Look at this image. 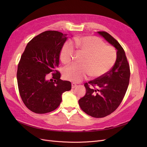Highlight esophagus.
Wrapping results in <instances>:
<instances>
[{
    "instance_id": "34e87169",
    "label": "esophagus",
    "mask_w": 147,
    "mask_h": 147,
    "mask_svg": "<svg viewBox=\"0 0 147 147\" xmlns=\"http://www.w3.org/2000/svg\"><path fill=\"white\" fill-rule=\"evenodd\" d=\"M77 86V84H76L74 83H72V88H76Z\"/></svg>"
}]
</instances>
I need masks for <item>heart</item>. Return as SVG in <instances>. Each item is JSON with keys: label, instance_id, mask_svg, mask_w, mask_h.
Wrapping results in <instances>:
<instances>
[{"label": "heart", "instance_id": "heart-1", "mask_svg": "<svg viewBox=\"0 0 147 147\" xmlns=\"http://www.w3.org/2000/svg\"><path fill=\"white\" fill-rule=\"evenodd\" d=\"M75 43L80 50L86 55L82 65L72 64L64 70L65 79L70 82H80L88 76L94 78L103 77L113 67L117 60V51L114 47L106 45L104 41L94 36H84L75 38ZM74 47L72 42H65L62 47L60 57L64 64L72 61Z\"/></svg>", "mask_w": 147, "mask_h": 147}]
</instances>
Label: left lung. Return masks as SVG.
Returning a JSON list of instances; mask_svg holds the SVG:
<instances>
[{
	"mask_svg": "<svg viewBox=\"0 0 147 147\" xmlns=\"http://www.w3.org/2000/svg\"><path fill=\"white\" fill-rule=\"evenodd\" d=\"M117 50L113 67L103 77L84 83L86 92L78 100L82 110L94 118H103L121 103L129 83L130 68L123 47L105 31L97 32Z\"/></svg>",
	"mask_w": 147,
	"mask_h": 147,
	"instance_id": "8db88e82",
	"label": "left lung"
}]
</instances>
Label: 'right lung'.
<instances>
[{
	"mask_svg": "<svg viewBox=\"0 0 147 147\" xmlns=\"http://www.w3.org/2000/svg\"><path fill=\"white\" fill-rule=\"evenodd\" d=\"M65 36L58 31H45L31 40L21 57L16 75L19 92L26 107L35 113L56 109L63 93L71 90V83L61 80L57 70ZM50 73L53 80L49 81Z\"/></svg>",
	"mask_w": 147,
	"mask_h": 147,
	"instance_id": "obj_1",
	"label": "right lung"
}]
</instances>
